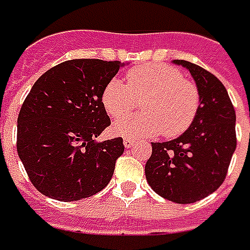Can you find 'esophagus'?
Masks as SVG:
<instances>
[{
	"instance_id": "obj_1",
	"label": "esophagus",
	"mask_w": 250,
	"mask_h": 250,
	"mask_svg": "<svg viewBox=\"0 0 250 250\" xmlns=\"http://www.w3.org/2000/svg\"><path fill=\"white\" fill-rule=\"evenodd\" d=\"M123 144H125V147H131L132 145H134V139L125 138V139H123Z\"/></svg>"
}]
</instances>
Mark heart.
Segmentation results:
<instances>
[{"label": "heart", "instance_id": "1", "mask_svg": "<svg viewBox=\"0 0 250 250\" xmlns=\"http://www.w3.org/2000/svg\"><path fill=\"white\" fill-rule=\"evenodd\" d=\"M142 100V113L122 119L113 132L125 138H152L164 134L181 135L190 127L200 106V93L174 67L144 64L127 72V84L113 78L101 94L104 109L112 119H120Z\"/></svg>", "mask_w": 250, "mask_h": 250}]
</instances>
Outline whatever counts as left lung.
Masks as SVG:
<instances>
[{
  "mask_svg": "<svg viewBox=\"0 0 250 250\" xmlns=\"http://www.w3.org/2000/svg\"><path fill=\"white\" fill-rule=\"evenodd\" d=\"M190 72L200 93L193 123L178 138L152 142L145 164L149 186L169 201L191 204L223 183L237 146L235 111L223 83L190 61L174 60Z\"/></svg>",
  "mask_w": 250,
  "mask_h": 250,
  "instance_id": "obj_1",
  "label": "left lung"
}]
</instances>
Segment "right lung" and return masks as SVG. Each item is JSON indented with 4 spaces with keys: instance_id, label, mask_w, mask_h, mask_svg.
Returning <instances> with one entry per match:
<instances>
[{
    "instance_id": "obj_1",
    "label": "right lung",
    "mask_w": 250,
    "mask_h": 250,
    "mask_svg": "<svg viewBox=\"0 0 250 250\" xmlns=\"http://www.w3.org/2000/svg\"><path fill=\"white\" fill-rule=\"evenodd\" d=\"M125 62L75 59L34 83L18 118V153L43 196L78 201L109 183L123 139L96 142L111 125L101 94Z\"/></svg>"
}]
</instances>
